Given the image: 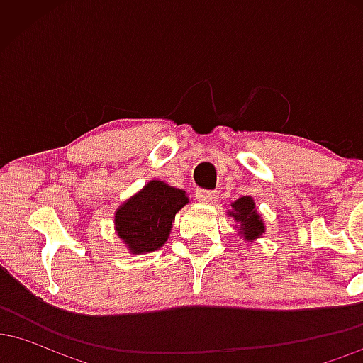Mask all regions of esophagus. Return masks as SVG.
<instances>
[{"mask_svg":"<svg viewBox=\"0 0 363 363\" xmlns=\"http://www.w3.org/2000/svg\"><path fill=\"white\" fill-rule=\"evenodd\" d=\"M218 194L215 191H208V189H198L196 191V199L199 203H205V205H211V203L216 201Z\"/></svg>","mask_w":363,"mask_h":363,"instance_id":"obj_1","label":"esophagus"}]
</instances>
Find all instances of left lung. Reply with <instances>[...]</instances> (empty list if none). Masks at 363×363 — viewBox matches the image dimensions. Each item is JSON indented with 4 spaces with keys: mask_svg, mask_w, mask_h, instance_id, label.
<instances>
[{
    "mask_svg": "<svg viewBox=\"0 0 363 363\" xmlns=\"http://www.w3.org/2000/svg\"><path fill=\"white\" fill-rule=\"evenodd\" d=\"M232 210L227 211L228 216L234 218L237 223V235L247 242H254L256 239L264 235L266 225L259 211L256 210L252 196H242L232 203Z\"/></svg>",
    "mask_w": 363,
    "mask_h": 363,
    "instance_id": "obj_1",
    "label": "left lung"
}]
</instances>
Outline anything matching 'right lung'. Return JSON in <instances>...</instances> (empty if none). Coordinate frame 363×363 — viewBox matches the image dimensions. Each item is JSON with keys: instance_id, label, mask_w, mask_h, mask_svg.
Listing matches in <instances>:
<instances>
[{"instance_id": "add662e5", "label": "right lung", "mask_w": 363, "mask_h": 363, "mask_svg": "<svg viewBox=\"0 0 363 363\" xmlns=\"http://www.w3.org/2000/svg\"><path fill=\"white\" fill-rule=\"evenodd\" d=\"M187 203L186 191L158 179L148 181L116 210V234L133 256L157 251L167 242L176 213Z\"/></svg>"}]
</instances>
